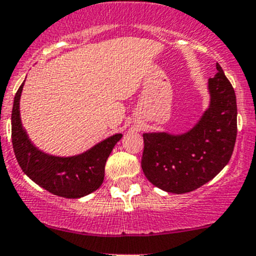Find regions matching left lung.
I'll return each mask as SVG.
<instances>
[{"instance_id":"obj_1","label":"left lung","mask_w":256,"mask_h":256,"mask_svg":"<svg viewBox=\"0 0 256 256\" xmlns=\"http://www.w3.org/2000/svg\"><path fill=\"white\" fill-rule=\"evenodd\" d=\"M208 80L210 107L194 128L178 136L144 133L142 168L154 186L186 194L212 180L228 164L236 139V97L222 68Z\"/></svg>"}]
</instances>
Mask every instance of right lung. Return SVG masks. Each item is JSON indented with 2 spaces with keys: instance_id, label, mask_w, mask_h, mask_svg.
<instances>
[{
  "instance_id": "add662e5",
  "label": "right lung",
  "mask_w": 256,
  "mask_h": 256,
  "mask_svg": "<svg viewBox=\"0 0 256 256\" xmlns=\"http://www.w3.org/2000/svg\"><path fill=\"white\" fill-rule=\"evenodd\" d=\"M23 85L14 96L12 108V144L23 172L50 194L66 198H80L96 191L104 178V165L122 134H114L94 148L75 156L46 154L28 138L22 127L20 100Z\"/></svg>"
}]
</instances>
